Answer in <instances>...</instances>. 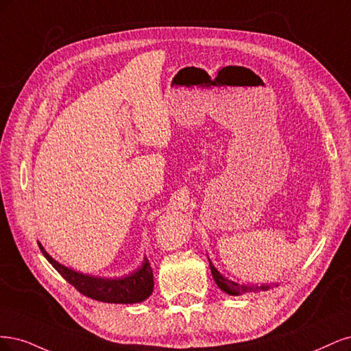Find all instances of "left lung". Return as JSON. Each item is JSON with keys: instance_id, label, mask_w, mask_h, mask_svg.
Listing matches in <instances>:
<instances>
[{"instance_id": "8db88e82", "label": "left lung", "mask_w": 351, "mask_h": 351, "mask_svg": "<svg viewBox=\"0 0 351 351\" xmlns=\"http://www.w3.org/2000/svg\"><path fill=\"white\" fill-rule=\"evenodd\" d=\"M210 268H211V274L214 277V281H216V285L224 291L228 293V295L232 296H237V295H242V293H250V291H256V290H268L269 286H243V285H237V282L223 277L219 271L216 269L211 263H210Z\"/></svg>"}]
</instances>
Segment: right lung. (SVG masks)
Returning <instances> with one entry per match:
<instances>
[{
	"label": "right lung",
	"instance_id": "right-lung-1",
	"mask_svg": "<svg viewBox=\"0 0 351 351\" xmlns=\"http://www.w3.org/2000/svg\"><path fill=\"white\" fill-rule=\"evenodd\" d=\"M39 247L52 267L82 295L90 299L108 303H138L145 300L153 293V269L147 258L144 259L141 268L131 276L117 280H108L75 273V271L53 261L40 243Z\"/></svg>",
	"mask_w": 351,
	"mask_h": 351
}]
</instances>
